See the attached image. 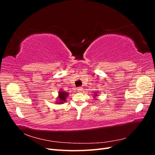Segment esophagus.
I'll list each match as a JSON object with an SVG mask.
<instances>
[{
    "instance_id": "34e87169",
    "label": "esophagus",
    "mask_w": 155,
    "mask_h": 155,
    "mask_svg": "<svg viewBox=\"0 0 155 155\" xmlns=\"http://www.w3.org/2000/svg\"><path fill=\"white\" fill-rule=\"evenodd\" d=\"M77 89H78V91L80 92H81V91H82V90H83V88H81V87H78Z\"/></svg>"
}]
</instances>
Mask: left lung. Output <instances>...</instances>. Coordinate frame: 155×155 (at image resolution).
Returning a JSON list of instances; mask_svg holds the SVG:
<instances>
[{
  "mask_svg": "<svg viewBox=\"0 0 155 155\" xmlns=\"http://www.w3.org/2000/svg\"><path fill=\"white\" fill-rule=\"evenodd\" d=\"M93 94H94V95H93V97L95 98V100H97V97L98 96H97V95H98V92H95Z\"/></svg>",
  "mask_w": 155,
  "mask_h": 155,
  "instance_id": "8db88e82",
  "label": "left lung"
}]
</instances>
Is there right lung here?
<instances>
[{
	"label": "right lung",
	"mask_w": 155,
	"mask_h": 155,
	"mask_svg": "<svg viewBox=\"0 0 155 155\" xmlns=\"http://www.w3.org/2000/svg\"><path fill=\"white\" fill-rule=\"evenodd\" d=\"M68 92H66L63 91L62 89H60L59 91V93H58V98H57V101H55L56 104H63V103H64L65 101H66V100H67V97H68Z\"/></svg>",
	"instance_id": "add662e5"
}]
</instances>
